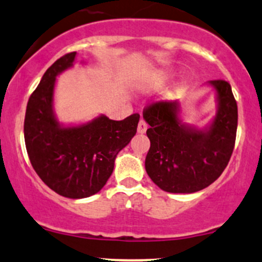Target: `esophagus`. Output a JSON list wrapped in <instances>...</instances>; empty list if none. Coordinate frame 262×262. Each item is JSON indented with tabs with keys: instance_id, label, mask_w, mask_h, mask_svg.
I'll list each match as a JSON object with an SVG mask.
<instances>
[{
	"instance_id": "esophagus-1",
	"label": "esophagus",
	"mask_w": 262,
	"mask_h": 262,
	"mask_svg": "<svg viewBox=\"0 0 262 262\" xmlns=\"http://www.w3.org/2000/svg\"><path fill=\"white\" fill-rule=\"evenodd\" d=\"M146 131H147L146 122L143 121V120H140L139 125H137V132H139V134H145Z\"/></svg>"
}]
</instances>
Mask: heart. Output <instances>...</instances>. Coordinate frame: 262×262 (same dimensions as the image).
Here are the masks:
<instances>
[{
  "label": "heart",
  "mask_w": 262,
  "mask_h": 262,
  "mask_svg": "<svg viewBox=\"0 0 262 262\" xmlns=\"http://www.w3.org/2000/svg\"><path fill=\"white\" fill-rule=\"evenodd\" d=\"M172 78V73L166 72V70H157V72L151 73L147 76V80L143 86L147 88V89H157V88H161L162 85L168 83Z\"/></svg>",
  "instance_id": "b5f03b06"
}]
</instances>
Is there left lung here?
Instances as JSON below:
<instances>
[{
	"label": "left lung",
	"mask_w": 262,
	"mask_h": 262,
	"mask_svg": "<svg viewBox=\"0 0 262 262\" xmlns=\"http://www.w3.org/2000/svg\"><path fill=\"white\" fill-rule=\"evenodd\" d=\"M216 111L204 127L183 121L181 101L149 105L143 119L149 125L151 147L147 174L164 192L194 193L210 186L228 166L237 128V105L225 80H211Z\"/></svg>",
	"instance_id": "8db88e82"
}]
</instances>
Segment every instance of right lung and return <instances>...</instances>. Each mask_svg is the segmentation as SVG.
<instances>
[{
    "label": "right lung",
    "instance_id": "right-lung-1",
    "mask_svg": "<svg viewBox=\"0 0 262 262\" xmlns=\"http://www.w3.org/2000/svg\"><path fill=\"white\" fill-rule=\"evenodd\" d=\"M75 58L76 52L66 54L44 73L28 100L25 141L29 161L44 183L58 194L81 199L106 184L116 156L136 135L140 115L115 121L101 114L86 122H60L54 111L57 78L74 67Z\"/></svg>",
    "mask_w": 262,
    "mask_h": 262
}]
</instances>
